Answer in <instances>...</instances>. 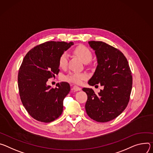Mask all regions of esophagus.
I'll return each mask as SVG.
<instances>
[{
    "label": "esophagus",
    "mask_w": 153,
    "mask_h": 153,
    "mask_svg": "<svg viewBox=\"0 0 153 153\" xmlns=\"http://www.w3.org/2000/svg\"><path fill=\"white\" fill-rule=\"evenodd\" d=\"M73 90H74V91H81V88L78 87L77 86H74L73 87Z\"/></svg>",
    "instance_id": "esophagus-1"
}]
</instances>
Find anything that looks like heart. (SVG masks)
Masks as SVG:
<instances>
[{
	"instance_id": "heart-1",
	"label": "heart",
	"mask_w": 153,
	"mask_h": 153,
	"mask_svg": "<svg viewBox=\"0 0 153 153\" xmlns=\"http://www.w3.org/2000/svg\"><path fill=\"white\" fill-rule=\"evenodd\" d=\"M74 53L80 58L84 63L90 62L92 58V54L91 50L84 45H79L74 50ZM68 55L67 53H63L59 58V65L61 68H65L67 65ZM86 75L84 73L73 72L68 75L65 79L77 84H80L82 80L86 78Z\"/></svg>"
}]
</instances>
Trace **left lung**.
<instances>
[{
	"instance_id": "obj_1",
	"label": "left lung",
	"mask_w": 153,
	"mask_h": 153,
	"mask_svg": "<svg viewBox=\"0 0 153 153\" xmlns=\"http://www.w3.org/2000/svg\"><path fill=\"white\" fill-rule=\"evenodd\" d=\"M88 43L97 59L95 71L88 84H100L104 89L97 94L91 88L82 89L88 95L85 109L94 120L107 122L121 114L128 104L132 85L131 72L119 50L101 41Z\"/></svg>"
}]
</instances>
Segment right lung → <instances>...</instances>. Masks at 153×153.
<instances>
[{
	"label": "right lung",
	"instance_id": "1",
	"mask_svg": "<svg viewBox=\"0 0 153 153\" xmlns=\"http://www.w3.org/2000/svg\"><path fill=\"white\" fill-rule=\"evenodd\" d=\"M72 45V42L48 41L30 50L23 59L18 79L19 95L28 113L38 121L53 122L63 111L69 84L61 82L53 88L47 82L58 74L59 58Z\"/></svg>",
	"mask_w": 153,
	"mask_h": 153
}]
</instances>
